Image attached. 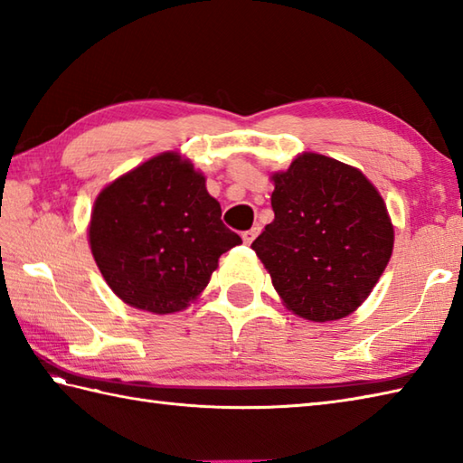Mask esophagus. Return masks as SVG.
Instances as JSON below:
<instances>
[{
  "label": "esophagus",
  "mask_w": 463,
  "mask_h": 463,
  "mask_svg": "<svg viewBox=\"0 0 463 463\" xmlns=\"http://www.w3.org/2000/svg\"><path fill=\"white\" fill-rule=\"evenodd\" d=\"M259 232H260V226H252L250 231H244V232H242V241L247 242V244H250L254 239L259 237Z\"/></svg>",
  "instance_id": "obj_1"
}]
</instances>
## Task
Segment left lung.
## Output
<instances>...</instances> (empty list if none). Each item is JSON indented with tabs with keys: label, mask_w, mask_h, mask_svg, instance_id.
<instances>
[{
	"label": "left lung",
	"mask_w": 463,
	"mask_h": 463,
	"mask_svg": "<svg viewBox=\"0 0 463 463\" xmlns=\"http://www.w3.org/2000/svg\"><path fill=\"white\" fill-rule=\"evenodd\" d=\"M272 181L274 221L252 250L288 310L312 322L348 317L394 249L383 199L362 171L318 153L298 155Z\"/></svg>",
	"instance_id": "8db88e82"
}]
</instances>
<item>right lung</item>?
I'll use <instances>...</instances> for the list:
<instances>
[{"instance_id": "add662e5", "label": "right lung", "mask_w": 463, "mask_h": 463, "mask_svg": "<svg viewBox=\"0 0 463 463\" xmlns=\"http://www.w3.org/2000/svg\"><path fill=\"white\" fill-rule=\"evenodd\" d=\"M221 221L203 173L179 153H161L97 196L90 222L93 259L125 304L153 314L189 307L221 254L241 244Z\"/></svg>"}]
</instances>
